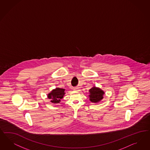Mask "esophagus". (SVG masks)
I'll list each match as a JSON object with an SVG mask.
<instances>
[{
  "instance_id": "obj_1",
  "label": "esophagus",
  "mask_w": 150,
  "mask_h": 150,
  "mask_svg": "<svg viewBox=\"0 0 150 150\" xmlns=\"http://www.w3.org/2000/svg\"><path fill=\"white\" fill-rule=\"evenodd\" d=\"M78 89H79L78 88H74V90L75 91H78Z\"/></svg>"
}]
</instances>
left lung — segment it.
I'll use <instances>...</instances> for the list:
<instances>
[{"label":"left lung","instance_id":"8db88e82","mask_svg":"<svg viewBox=\"0 0 150 150\" xmlns=\"http://www.w3.org/2000/svg\"><path fill=\"white\" fill-rule=\"evenodd\" d=\"M89 100L91 102L97 103L103 99L104 92L99 88L93 87L89 90Z\"/></svg>","mask_w":150,"mask_h":150}]
</instances>
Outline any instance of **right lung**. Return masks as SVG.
<instances>
[{
    "label": "right lung",
    "mask_w": 150,
    "mask_h": 150,
    "mask_svg": "<svg viewBox=\"0 0 150 150\" xmlns=\"http://www.w3.org/2000/svg\"><path fill=\"white\" fill-rule=\"evenodd\" d=\"M65 94V89L59 88H56L53 89L51 92L48 94V99H51V102L57 104L61 102V99L63 98Z\"/></svg>",
    "instance_id": "right-lung-1"
}]
</instances>
